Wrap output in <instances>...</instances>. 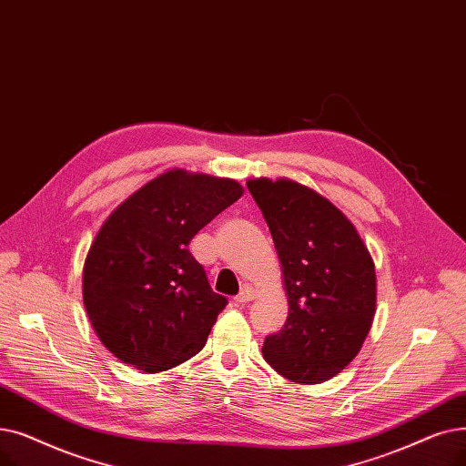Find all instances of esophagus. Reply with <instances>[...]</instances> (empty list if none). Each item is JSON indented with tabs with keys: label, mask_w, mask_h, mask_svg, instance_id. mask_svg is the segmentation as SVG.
<instances>
[{
	"label": "esophagus",
	"mask_w": 466,
	"mask_h": 466,
	"mask_svg": "<svg viewBox=\"0 0 466 466\" xmlns=\"http://www.w3.org/2000/svg\"><path fill=\"white\" fill-rule=\"evenodd\" d=\"M254 290H252V288H242V290H240V294L235 298V303H238V305H245V303H248V301H252L254 299Z\"/></svg>",
	"instance_id": "1"
}]
</instances>
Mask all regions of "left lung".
I'll return each mask as SVG.
<instances>
[{
	"instance_id": "obj_1",
	"label": "left lung",
	"mask_w": 466,
	"mask_h": 466,
	"mask_svg": "<svg viewBox=\"0 0 466 466\" xmlns=\"http://www.w3.org/2000/svg\"><path fill=\"white\" fill-rule=\"evenodd\" d=\"M282 265L288 319L263 359L301 385L328 381L357 357L375 315V268L359 231L328 198L292 180L247 182Z\"/></svg>"
}]
</instances>
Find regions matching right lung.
Listing matches in <instances>:
<instances>
[{
    "label": "right lung",
    "instance_id": "add662e5",
    "mask_svg": "<svg viewBox=\"0 0 466 466\" xmlns=\"http://www.w3.org/2000/svg\"><path fill=\"white\" fill-rule=\"evenodd\" d=\"M240 184L182 168L153 178L104 221L83 268V303L121 362L157 373L201 350L228 299L187 245L242 195Z\"/></svg>",
    "mask_w": 466,
    "mask_h": 466
}]
</instances>
